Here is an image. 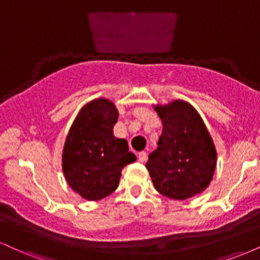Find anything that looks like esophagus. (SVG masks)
<instances>
[{
  "instance_id": "obj_1",
  "label": "esophagus",
  "mask_w": 260,
  "mask_h": 260,
  "mask_svg": "<svg viewBox=\"0 0 260 260\" xmlns=\"http://www.w3.org/2000/svg\"><path fill=\"white\" fill-rule=\"evenodd\" d=\"M148 157V154L145 153V151H140V153L138 154V161L139 162H144L145 160H147Z\"/></svg>"
}]
</instances>
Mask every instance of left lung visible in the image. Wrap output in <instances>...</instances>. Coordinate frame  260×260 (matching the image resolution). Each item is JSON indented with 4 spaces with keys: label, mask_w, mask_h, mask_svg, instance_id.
I'll use <instances>...</instances> for the list:
<instances>
[{
    "label": "left lung",
    "mask_w": 260,
    "mask_h": 260,
    "mask_svg": "<svg viewBox=\"0 0 260 260\" xmlns=\"http://www.w3.org/2000/svg\"><path fill=\"white\" fill-rule=\"evenodd\" d=\"M162 122L157 149L149 155L147 169L155 189L183 201L209 186L216 166V150L199 113L186 101L156 106Z\"/></svg>",
    "instance_id": "1"
}]
</instances>
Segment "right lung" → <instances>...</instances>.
Returning a JSON list of instances; mask_svg holds the SVG:
<instances>
[{
  "label": "right lung",
  "instance_id": "obj_1",
  "mask_svg": "<svg viewBox=\"0 0 260 260\" xmlns=\"http://www.w3.org/2000/svg\"><path fill=\"white\" fill-rule=\"evenodd\" d=\"M118 112L111 101L86 104L74 120L62 155L68 184L88 201H99L118 187L121 171L137 160L126 139L113 137Z\"/></svg>",
  "mask_w": 260,
  "mask_h": 260
}]
</instances>
